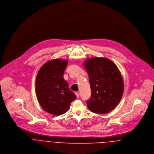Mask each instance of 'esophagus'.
<instances>
[{
	"label": "esophagus",
	"mask_w": 154,
	"mask_h": 154,
	"mask_svg": "<svg viewBox=\"0 0 154 154\" xmlns=\"http://www.w3.org/2000/svg\"><path fill=\"white\" fill-rule=\"evenodd\" d=\"M75 94H76V95L77 98H79V93H78V92H75Z\"/></svg>",
	"instance_id": "obj_1"
}]
</instances>
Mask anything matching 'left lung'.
Wrapping results in <instances>:
<instances>
[{
  "label": "left lung",
  "instance_id": "1",
  "mask_svg": "<svg viewBox=\"0 0 154 154\" xmlns=\"http://www.w3.org/2000/svg\"><path fill=\"white\" fill-rule=\"evenodd\" d=\"M91 96L87 101L89 110L98 114L108 113L119 103L123 94V78L117 66L103 57L86 60Z\"/></svg>",
  "mask_w": 154,
  "mask_h": 154
}]
</instances>
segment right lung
<instances>
[{"mask_svg":"<svg viewBox=\"0 0 154 154\" xmlns=\"http://www.w3.org/2000/svg\"><path fill=\"white\" fill-rule=\"evenodd\" d=\"M68 62L54 59L46 62L40 69L35 81L36 96L46 112L60 116L68 110L76 98L63 78Z\"/></svg>","mask_w":154,"mask_h":154,"instance_id":"1","label":"right lung"}]
</instances>
